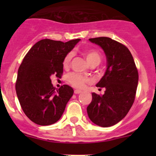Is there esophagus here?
Listing matches in <instances>:
<instances>
[{
    "label": "esophagus",
    "instance_id": "obj_1",
    "mask_svg": "<svg viewBox=\"0 0 156 156\" xmlns=\"http://www.w3.org/2000/svg\"><path fill=\"white\" fill-rule=\"evenodd\" d=\"M81 90H74V94H80L81 93Z\"/></svg>",
    "mask_w": 156,
    "mask_h": 156
}]
</instances>
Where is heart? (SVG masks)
Segmentation results:
<instances>
[{
    "label": "heart",
    "instance_id": "b5f03b06",
    "mask_svg": "<svg viewBox=\"0 0 156 156\" xmlns=\"http://www.w3.org/2000/svg\"><path fill=\"white\" fill-rule=\"evenodd\" d=\"M83 55L86 58L88 64L90 65L92 63H98L99 64L101 59V54L94 49H87L83 52ZM73 54L69 53L66 55L63 60V66L64 68H67L69 66L70 61H71ZM67 80L70 84L74 87L76 88H83L85 86L87 83L89 82V80L85 76H83L82 75L77 73H70L67 76Z\"/></svg>",
    "mask_w": 156,
    "mask_h": 156
}]
</instances>
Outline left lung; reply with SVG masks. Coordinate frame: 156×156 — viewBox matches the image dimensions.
I'll list each match as a JSON object with an SVG mask.
<instances>
[{
    "mask_svg": "<svg viewBox=\"0 0 156 156\" xmlns=\"http://www.w3.org/2000/svg\"><path fill=\"white\" fill-rule=\"evenodd\" d=\"M89 41L103 49L107 69L96 84L105 88V94L92 93V101L87 111L94 124L108 127L122 120L133 105L138 73L133 56L125 45L105 37L90 38Z\"/></svg>",
    "mask_w": 156,
    "mask_h": 156,
    "instance_id": "1",
    "label": "left lung"
}]
</instances>
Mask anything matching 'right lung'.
<instances>
[{"instance_id": "obj_1", "label": "right lung", "mask_w": 156, "mask_h": 156, "mask_svg": "<svg viewBox=\"0 0 156 156\" xmlns=\"http://www.w3.org/2000/svg\"><path fill=\"white\" fill-rule=\"evenodd\" d=\"M80 41L41 40L30 48L19 66L16 83L18 99L26 115L37 124L48 126L57 122L73 94L69 85L56 90L51 76L61 78L64 58Z\"/></svg>"}]
</instances>
